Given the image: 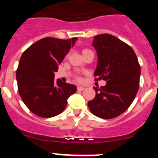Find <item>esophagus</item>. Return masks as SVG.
<instances>
[{
	"mask_svg": "<svg viewBox=\"0 0 158 158\" xmlns=\"http://www.w3.org/2000/svg\"><path fill=\"white\" fill-rule=\"evenodd\" d=\"M85 89V88L83 87V86H78V87H77V91H83V90Z\"/></svg>",
	"mask_w": 158,
	"mask_h": 158,
	"instance_id": "34e87169",
	"label": "esophagus"
}]
</instances>
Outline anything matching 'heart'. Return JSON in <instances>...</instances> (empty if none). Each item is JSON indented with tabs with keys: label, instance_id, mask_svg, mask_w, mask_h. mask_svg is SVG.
<instances>
[{
	"label": "heart",
	"instance_id": "heart-1",
	"mask_svg": "<svg viewBox=\"0 0 158 158\" xmlns=\"http://www.w3.org/2000/svg\"><path fill=\"white\" fill-rule=\"evenodd\" d=\"M88 51H89V50H88V49H85V50H84V51H82V54H85V53L88 52ZM78 80H80V78H79Z\"/></svg>",
	"mask_w": 158,
	"mask_h": 158
}]
</instances>
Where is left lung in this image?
Listing matches in <instances>:
<instances>
[{"mask_svg":"<svg viewBox=\"0 0 158 158\" xmlns=\"http://www.w3.org/2000/svg\"><path fill=\"white\" fill-rule=\"evenodd\" d=\"M93 46L98 57L95 80L105 81L106 85L93 87L96 96L88 106L96 116L115 118L135 100L139 88L140 65L133 49L111 35L94 36Z\"/></svg>","mask_w":158,"mask_h":158,"instance_id":"left-lung-1","label":"left lung"}]
</instances>
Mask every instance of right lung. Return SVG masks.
<instances>
[{"mask_svg": "<svg viewBox=\"0 0 158 158\" xmlns=\"http://www.w3.org/2000/svg\"><path fill=\"white\" fill-rule=\"evenodd\" d=\"M77 38L47 37L33 43L23 53L16 70L18 91L27 108L43 118L56 116L65 110L67 99L76 93L74 85L58 79L54 73Z\"/></svg>", "mask_w": 158, "mask_h": 158, "instance_id": "obj_1", "label": "right lung"}]
</instances>
